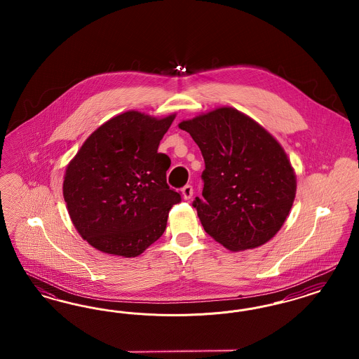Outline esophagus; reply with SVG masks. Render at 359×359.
I'll return each mask as SVG.
<instances>
[{"label": "esophagus", "instance_id": "esophagus-1", "mask_svg": "<svg viewBox=\"0 0 359 359\" xmlns=\"http://www.w3.org/2000/svg\"><path fill=\"white\" fill-rule=\"evenodd\" d=\"M192 194H194V188L192 186H184V187L182 188V196H183V199L184 201H188V199H191L192 198Z\"/></svg>", "mask_w": 359, "mask_h": 359}]
</instances>
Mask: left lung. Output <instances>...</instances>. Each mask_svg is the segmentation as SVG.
I'll use <instances>...</instances> for the list:
<instances>
[{
    "label": "left lung",
    "mask_w": 359,
    "mask_h": 359,
    "mask_svg": "<svg viewBox=\"0 0 359 359\" xmlns=\"http://www.w3.org/2000/svg\"><path fill=\"white\" fill-rule=\"evenodd\" d=\"M205 158L203 199L194 207L205 233L231 252L273 238L296 196V175L284 148L264 126L223 106L179 123Z\"/></svg>",
    "instance_id": "8db88e82"
}]
</instances>
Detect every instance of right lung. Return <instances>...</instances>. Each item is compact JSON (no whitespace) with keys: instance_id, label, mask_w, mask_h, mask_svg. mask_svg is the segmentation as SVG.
Returning a JSON list of instances; mask_svg holds the SVG:
<instances>
[{"instance_id":"1","label":"right lung","mask_w":359,"mask_h":359,"mask_svg":"<svg viewBox=\"0 0 359 359\" xmlns=\"http://www.w3.org/2000/svg\"><path fill=\"white\" fill-rule=\"evenodd\" d=\"M176 114L129 110L87 137L66 168L63 196L76 231L113 256H140L163 236L182 196L167 184L171 160L158 144Z\"/></svg>"}]
</instances>
